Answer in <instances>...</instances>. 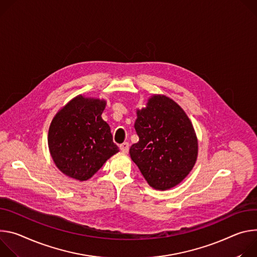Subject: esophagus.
Wrapping results in <instances>:
<instances>
[{
    "instance_id": "34e87169",
    "label": "esophagus",
    "mask_w": 257,
    "mask_h": 257,
    "mask_svg": "<svg viewBox=\"0 0 257 257\" xmlns=\"http://www.w3.org/2000/svg\"><path fill=\"white\" fill-rule=\"evenodd\" d=\"M119 148H120V150H121V152H123V153H127L128 152V148H130V145H128V143H123V144H121L120 146H119Z\"/></svg>"
}]
</instances>
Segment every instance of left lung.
<instances>
[{"label":"left lung","instance_id":"obj_1","mask_svg":"<svg viewBox=\"0 0 257 257\" xmlns=\"http://www.w3.org/2000/svg\"><path fill=\"white\" fill-rule=\"evenodd\" d=\"M135 128L139 142L130 154L148 184L156 190L179 185L193 169L198 140L186 112L173 99L153 95L137 109Z\"/></svg>","mask_w":257,"mask_h":257}]
</instances>
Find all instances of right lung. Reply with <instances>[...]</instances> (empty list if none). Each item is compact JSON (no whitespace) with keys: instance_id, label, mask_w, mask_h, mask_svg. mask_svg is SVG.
Wrapping results in <instances>:
<instances>
[{"instance_id":"right-lung-1","label":"right lung","mask_w":257,"mask_h":257,"mask_svg":"<svg viewBox=\"0 0 257 257\" xmlns=\"http://www.w3.org/2000/svg\"><path fill=\"white\" fill-rule=\"evenodd\" d=\"M106 101L81 95L54 116L48 134L51 156L61 172L83 182L91 179L119 150L101 117Z\"/></svg>"}]
</instances>
